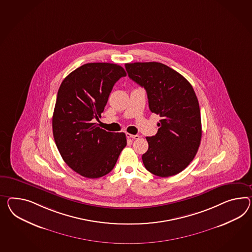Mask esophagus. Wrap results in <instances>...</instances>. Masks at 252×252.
Returning <instances> with one entry per match:
<instances>
[{"label":"esophagus","mask_w":252,"mask_h":252,"mask_svg":"<svg viewBox=\"0 0 252 252\" xmlns=\"http://www.w3.org/2000/svg\"><path fill=\"white\" fill-rule=\"evenodd\" d=\"M127 138H131V139H134V140H138L140 138L139 135H133V134H130V133H126Z\"/></svg>","instance_id":"1"}]
</instances>
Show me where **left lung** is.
Instances as JSON below:
<instances>
[{"label": "left lung", "instance_id": "8db88e82", "mask_svg": "<svg viewBox=\"0 0 252 252\" xmlns=\"http://www.w3.org/2000/svg\"><path fill=\"white\" fill-rule=\"evenodd\" d=\"M125 67L129 78L145 89L150 110L161 117L157 133L146 137L144 166L160 177L179 174L200 145V109L193 87L178 72L158 62L128 63Z\"/></svg>", "mask_w": 252, "mask_h": 252}]
</instances>
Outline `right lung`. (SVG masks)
<instances>
[{
	"instance_id": "right-lung-1",
	"label": "right lung",
	"mask_w": 252,
	"mask_h": 252,
	"mask_svg": "<svg viewBox=\"0 0 252 252\" xmlns=\"http://www.w3.org/2000/svg\"><path fill=\"white\" fill-rule=\"evenodd\" d=\"M126 76L123 66L88 63L72 71L59 87L52 127L65 163L87 178L109 174L127 144L124 132L100 129L101 117L112 88Z\"/></svg>"
}]
</instances>
